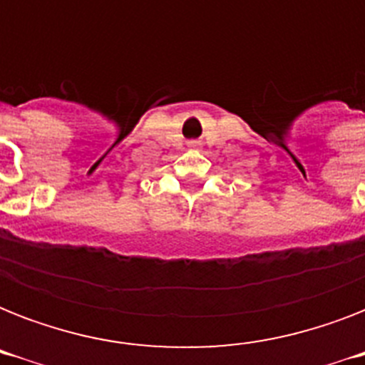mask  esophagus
I'll use <instances>...</instances> for the list:
<instances>
[{
  "mask_svg": "<svg viewBox=\"0 0 365 365\" xmlns=\"http://www.w3.org/2000/svg\"><path fill=\"white\" fill-rule=\"evenodd\" d=\"M187 145H189V148H191V149H197V148H199V142H189Z\"/></svg>",
  "mask_w": 365,
  "mask_h": 365,
  "instance_id": "34e87169",
  "label": "esophagus"
}]
</instances>
